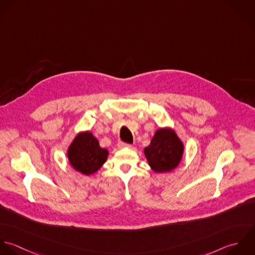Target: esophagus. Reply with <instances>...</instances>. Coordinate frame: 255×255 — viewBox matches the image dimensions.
<instances>
[{
    "label": "esophagus",
    "instance_id": "esophagus-1",
    "mask_svg": "<svg viewBox=\"0 0 255 255\" xmlns=\"http://www.w3.org/2000/svg\"><path fill=\"white\" fill-rule=\"evenodd\" d=\"M117 146H118L119 149H122V148H132L131 144H128V143H125V142H119Z\"/></svg>",
    "mask_w": 255,
    "mask_h": 255
}]
</instances>
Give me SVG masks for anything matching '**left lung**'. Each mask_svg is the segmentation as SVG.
I'll list each match as a JSON object with an SVG mask.
<instances>
[{
    "label": "left lung",
    "mask_w": 255,
    "mask_h": 255,
    "mask_svg": "<svg viewBox=\"0 0 255 255\" xmlns=\"http://www.w3.org/2000/svg\"><path fill=\"white\" fill-rule=\"evenodd\" d=\"M183 145L170 129L155 132L151 144L145 149V155L155 172H166L175 168L182 156Z\"/></svg>",
    "instance_id": "8db88e82"
}]
</instances>
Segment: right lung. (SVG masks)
<instances>
[{"instance_id":"1","label":"right lung","mask_w":255,"mask_h":255,"mask_svg":"<svg viewBox=\"0 0 255 255\" xmlns=\"http://www.w3.org/2000/svg\"><path fill=\"white\" fill-rule=\"evenodd\" d=\"M108 152L100 146L98 139L90 132L78 135L68 150L72 166L87 175L98 171L106 161Z\"/></svg>"}]
</instances>
